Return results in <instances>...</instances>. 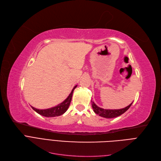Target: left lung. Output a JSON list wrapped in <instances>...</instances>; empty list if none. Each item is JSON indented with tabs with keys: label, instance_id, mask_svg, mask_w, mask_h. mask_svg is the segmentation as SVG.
I'll use <instances>...</instances> for the list:
<instances>
[{
	"label": "left lung",
	"instance_id": "1",
	"mask_svg": "<svg viewBox=\"0 0 161 161\" xmlns=\"http://www.w3.org/2000/svg\"><path fill=\"white\" fill-rule=\"evenodd\" d=\"M92 102V105L93 110H94V112L97 114L99 115L100 116L106 118H116L119 116L122 115V114H124L125 112H126L129 108L131 106L132 102L126 108H124L122 109H118V110H106V109H103L102 108L98 107L96 103L94 102Z\"/></svg>",
	"mask_w": 161,
	"mask_h": 161
}]
</instances>
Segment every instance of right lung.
<instances>
[{
	"instance_id": "right-lung-1",
	"label": "right lung",
	"mask_w": 161,
	"mask_h": 161,
	"mask_svg": "<svg viewBox=\"0 0 161 161\" xmlns=\"http://www.w3.org/2000/svg\"><path fill=\"white\" fill-rule=\"evenodd\" d=\"M76 87L77 86H75L73 88V90H72L69 96L67 97L63 102H61L58 106L49 108V109H45V110H39V109H37L33 106H31V108L36 112L39 114L40 115H42L45 117H55V116H59L64 114L67 111V109H68L70 105L71 98H72V94H73L74 90L75 89Z\"/></svg>"
}]
</instances>
